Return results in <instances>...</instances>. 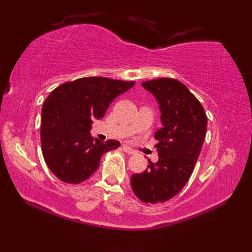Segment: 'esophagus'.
<instances>
[{
  "label": "esophagus",
  "mask_w": 252,
  "mask_h": 252,
  "mask_svg": "<svg viewBox=\"0 0 252 252\" xmlns=\"http://www.w3.org/2000/svg\"><path fill=\"white\" fill-rule=\"evenodd\" d=\"M122 149H123V151L127 153V155H135V153H136V152L133 150V149H131L130 147H127V146H123Z\"/></svg>",
  "instance_id": "34e87169"
}]
</instances>
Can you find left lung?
Here are the masks:
<instances>
[{
    "instance_id": "left-lung-1",
    "label": "left lung",
    "mask_w": 252,
    "mask_h": 252,
    "mask_svg": "<svg viewBox=\"0 0 252 252\" xmlns=\"http://www.w3.org/2000/svg\"><path fill=\"white\" fill-rule=\"evenodd\" d=\"M160 105L161 122L155 138L159 160L131 177L134 194L142 202L159 203L182 190L193 172L206 138L207 116L199 100L180 81L160 78L142 82Z\"/></svg>"
}]
</instances>
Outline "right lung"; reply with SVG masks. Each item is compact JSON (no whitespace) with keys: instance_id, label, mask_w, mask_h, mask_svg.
I'll use <instances>...</instances> for the list:
<instances>
[{"instance_id":"obj_1","label":"right lung","mask_w":252,"mask_h":252,"mask_svg":"<svg viewBox=\"0 0 252 252\" xmlns=\"http://www.w3.org/2000/svg\"><path fill=\"white\" fill-rule=\"evenodd\" d=\"M134 83L89 76L63 83L50 93L42 106L41 147L55 177L72 185L83 182L99 168L103 153L120 147L116 140L93 139L91 125Z\"/></svg>"}]
</instances>
